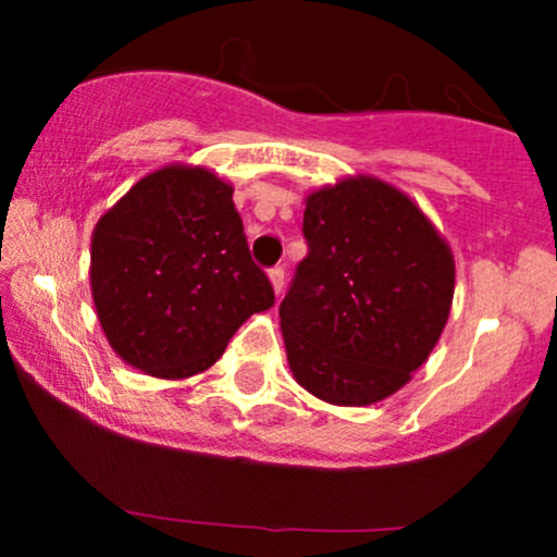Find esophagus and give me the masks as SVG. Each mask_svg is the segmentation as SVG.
<instances>
[{
    "label": "esophagus",
    "mask_w": 557,
    "mask_h": 557,
    "mask_svg": "<svg viewBox=\"0 0 557 557\" xmlns=\"http://www.w3.org/2000/svg\"><path fill=\"white\" fill-rule=\"evenodd\" d=\"M269 283H272V288H274V294H283V288H285V269L283 267H274V269H269Z\"/></svg>",
    "instance_id": "obj_1"
}]
</instances>
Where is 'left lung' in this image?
<instances>
[{
	"label": "left lung",
	"mask_w": 557,
	"mask_h": 557,
	"mask_svg": "<svg viewBox=\"0 0 557 557\" xmlns=\"http://www.w3.org/2000/svg\"><path fill=\"white\" fill-rule=\"evenodd\" d=\"M307 252L280 305L296 383L336 407H367L412 380L453 307L450 245L418 205L369 174L312 190Z\"/></svg>",
	"instance_id": "1"
}]
</instances>
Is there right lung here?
Here are the masks:
<instances>
[{"instance_id":"1","label":"right lung","mask_w":557,"mask_h":557,"mask_svg":"<svg viewBox=\"0 0 557 557\" xmlns=\"http://www.w3.org/2000/svg\"><path fill=\"white\" fill-rule=\"evenodd\" d=\"M232 194L205 166L170 164L99 218L91 294L128 367L164 380L205 372L250 314L274 305Z\"/></svg>"}]
</instances>
